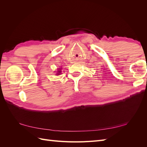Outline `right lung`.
<instances>
[{
  "mask_svg": "<svg viewBox=\"0 0 147 147\" xmlns=\"http://www.w3.org/2000/svg\"><path fill=\"white\" fill-rule=\"evenodd\" d=\"M61 70H58V72H57V74H57V75H59V74H60V73H61Z\"/></svg>",
  "mask_w": 147,
  "mask_h": 147,
  "instance_id": "obj_1",
  "label": "right lung"
}]
</instances>
